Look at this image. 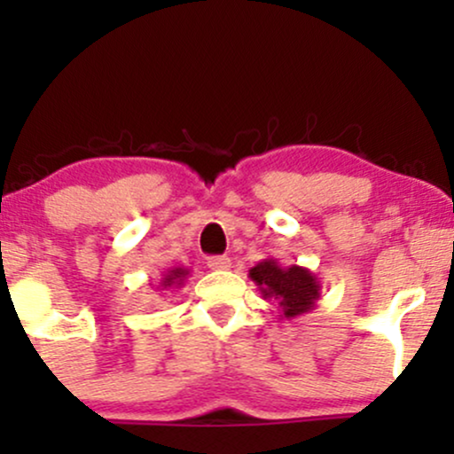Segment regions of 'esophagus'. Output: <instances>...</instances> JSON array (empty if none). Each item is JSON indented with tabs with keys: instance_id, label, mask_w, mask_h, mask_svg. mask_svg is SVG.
I'll list each match as a JSON object with an SVG mask.
<instances>
[{
	"instance_id": "obj_1",
	"label": "esophagus",
	"mask_w": 454,
	"mask_h": 454,
	"mask_svg": "<svg viewBox=\"0 0 454 454\" xmlns=\"http://www.w3.org/2000/svg\"><path fill=\"white\" fill-rule=\"evenodd\" d=\"M207 267L213 269V270H226V269H231V258L211 256L209 260H207Z\"/></svg>"
}]
</instances>
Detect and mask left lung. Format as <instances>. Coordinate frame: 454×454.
<instances>
[{
  "mask_svg": "<svg viewBox=\"0 0 454 454\" xmlns=\"http://www.w3.org/2000/svg\"><path fill=\"white\" fill-rule=\"evenodd\" d=\"M249 279L258 286L264 301H278L281 316L293 320L311 311L320 299L322 284L309 269L290 264L284 267L275 258H264L249 269Z\"/></svg>",
  "mask_w": 454,
  "mask_h": 454,
  "instance_id": "left-lung-1",
  "label": "left lung"
}]
</instances>
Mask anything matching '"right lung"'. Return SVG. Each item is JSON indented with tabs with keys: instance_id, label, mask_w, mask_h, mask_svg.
<instances>
[{
	"instance_id": "add662e5",
	"label": "right lung",
	"mask_w": 454,
	"mask_h": 454,
	"mask_svg": "<svg viewBox=\"0 0 454 454\" xmlns=\"http://www.w3.org/2000/svg\"><path fill=\"white\" fill-rule=\"evenodd\" d=\"M187 275H190V269L185 267H173L166 269L164 275L160 279V290H170V288H181L185 284Z\"/></svg>"
}]
</instances>
